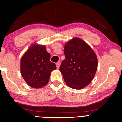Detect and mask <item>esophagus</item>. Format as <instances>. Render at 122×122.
Listing matches in <instances>:
<instances>
[{
	"mask_svg": "<svg viewBox=\"0 0 122 122\" xmlns=\"http://www.w3.org/2000/svg\"><path fill=\"white\" fill-rule=\"evenodd\" d=\"M56 67H57V69H59V67H60V62L56 63Z\"/></svg>",
	"mask_w": 122,
	"mask_h": 122,
	"instance_id": "1",
	"label": "esophagus"
}]
</instances>
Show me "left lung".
Here are the masks:
<instances>
[{"mask_svg": "<svg viewBox=\"0 0 122 122\" xmlns=\"http://www.w3.org/2000/svg\"><path fill=\"white\" fill-rule=\"evenodd\" d=\"M65 59L60 71L65 83L75 90L83 89L95 77L98 66L95 52L89 45L78 37H74L65 44Z\"/></svg>", "mask_w": 122, "mask_h": 122, "instance_id": "8db88e82", "label": "left lung"}]
</instances>
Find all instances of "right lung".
<instances>
[{"label": "right lung", "instance_id": "obj_1", "mask_svg": "<svg viewBox=\"0 0 122 122\" xmlns=\"http://www.w3.org/2000/svg\"><path fill=\"white\" fill-rule=\"evenodd\" d=\"M50 60V54L45 45L34 43L27 49L21 59L20 71L29 86L40 88L48 83L51 72L56 69Z\"/></svg>", "mask_w": 122, "mask_h": 122}]
</instances>
